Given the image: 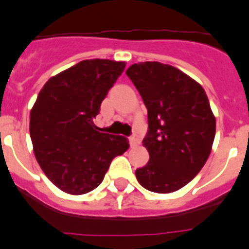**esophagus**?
I'll return each instance as SVG.
<instances>
[{"mask_svg": "<svg viewBox=\"0 0 249 249\" xmlns=\"http://www.w3.org/2000/svg\"><path fill=\"white\" fill-rule=\"evenodd\" d=\"M138 144H139V140H138L137 138H135V137L129 138V145H130V147H135Z\"/></svg>", "mask_w": 249, "mask_h": 249, "instance_id": "obj_1", "label": "esophagus"}]
</instances>
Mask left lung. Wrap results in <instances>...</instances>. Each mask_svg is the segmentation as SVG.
I'll list each match as a JSON object with an SVG mask.
<instances>
[{
	"label": "left lung",
	"mask_w": 249,
	"mask_h": 249,
	"mask_svg": "<svg viewBox=\"0 0 249 249\" xmlns=\"http://www.w3.org/2000/svg\"><path fill=\"white\" fill-rule=\"evenodd\" d=\"M147 109L150 155L135 171L142 188L171 194L190 183L205 166L215 135V116L202 86L168 64L145 61L125 71Z\"/></svg>",
	"instance_id": "1"
}]
</instances>
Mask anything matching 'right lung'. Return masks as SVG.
I'll use <instances>...</instances> for the list:
<instances>
[{
  "instance_id": "add662e5",
  "label": "right lung",
  "mask_w": 249,
  "mask_h": 249,
  "mask_svg": "<svg viewBox=\"0 0 249 249\" xmlns=\"http://www.w3.org/2000/svg\"><path fill=\"white\" fill-rule=\"evenodd\" d=\"M124 68V61L82 60L49 78L38 93L30 111L34 154L64 193L94 190L114 157L129 147L124 137L99 132L93 122Z\"/></svg>"
}]
</instances>
